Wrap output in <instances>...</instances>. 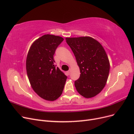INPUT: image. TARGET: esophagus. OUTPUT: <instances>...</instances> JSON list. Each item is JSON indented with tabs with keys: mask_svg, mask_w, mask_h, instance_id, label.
<instances>
[{
	"mask_svg": "<svg viewBox=\"0 0 134 134\" xmlns=\"http://www.w3.org/2000/svg\"><path fill=\"white\" fill-rule=\"evenodd\" d=\"M70 72H71V71H70V70H69V71H67V74H68V75H69V74H70Z\"/></svg>",
	"mask_w": 134,
	"mask_h": 134,
	"instance_id": "esophagus-1",
	"label": "esophagus"
}]
</instances>
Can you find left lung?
Masks as SVG:
<instances>
[{"label":"left lung","instance_id":"left-lung-1","mask_svg":"<svg viewBox=\"0 0 134 134\" xmlns=\"http://www.w3.org/2000/svg\"><path fill=\"white\" fill-rule=\"evenodd\" d=\"M79 68V78L75 87L79 94L86 98L94 97L102 91L108 79L109 62L103 47L90 36L66 37Z\"/></svg>","mask_w":134,"mask_h":134}]
</instances>
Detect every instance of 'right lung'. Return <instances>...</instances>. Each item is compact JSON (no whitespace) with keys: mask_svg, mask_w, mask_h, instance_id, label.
I'll use <instances>...</instances> for the list:
<instances>
[{"mask_svg":"<svg viewBox=\"0 0 134 134\" xmlns=\"http://www.w3.org/2000/svg\"><path fill=\"white\" fill-rule=\"evenodd\" d=\"M60 36L44 35L32 43L26 59V70L31 87L43 99L54 101L62 95L67 76L54 63Z\"/></svg>","mask_w":134,"mask_h":134,"instance_id":"obj_1","label":"right lung"}]
</instances>
